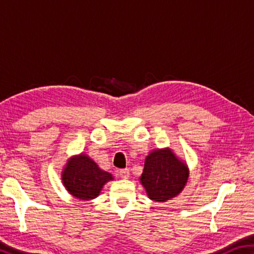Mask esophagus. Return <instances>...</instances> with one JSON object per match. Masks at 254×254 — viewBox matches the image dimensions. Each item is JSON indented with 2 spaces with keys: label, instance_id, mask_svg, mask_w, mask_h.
I'll use <instances>...</instances> for the list:
<instances>
[{
  "label": "esophagus",
  "instance_id": "esophagus-1",
  "mask_svg": "<svg viewBox=\"0 0 254 254\" xmlns=\"http://www.w3.org/2000/svg\"><path fill=\"white\" fill-rule=\"evenodd\" d=\"M118 174L120 175V177L123 178V179H127L128 176H130V170H128L127 168L126 169H120L118 171Z\"/></svg>",
  "mask_w": 254,
  "mask_h": 254
}]
</instances>
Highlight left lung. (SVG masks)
Masks as SVG:
<instances>
[{"instance_id": "8db88e82", "label": "left lung", "mask_w": 254, "mask_h": 254, "mask_svg": "<svg viewBox=\"0 0 254 254\" xmlns=\"http://www.w3.org/2000/svg\"><path fill=\"white\" fill-rule=\"evenodd\" d=\"M188 179L186 163L169 149L154 150L145 158L141 184L150 199L166 201L183 190Z\"/></svg>"}]
</instances>
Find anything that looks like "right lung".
Instances as JSON below:
<instances>
[{"label":"right lung","mask_w":254,"mask_h":254,"mask_svg":"<svg viewBox=\"0 0 254 254\" xmlns=\"http://www.w3.org/2000/svg\"><path fill=\"white\" fill-rule=\"evenodd\" d=\"M112 179L110 173L102 170L85 154L70 159L63 173V183L67 190L84 200L95 198L104 184Z\"/></svg>","instance_id":"1"}]
</instances>
